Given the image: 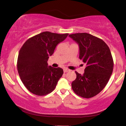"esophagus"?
Instances as JSON below:
<instances>
[{
    "label": "esophagus",
    "mask_w": 126,
    "mask_h": 126,
    "mask_svg": "<svg viewBox=\"0 0 126 126\" xmlns=\"http://www.w3.org/2000/svg\"><path fill=\"white\" fill-rule=\"evenodd\" d=\"M69 71H70V70L68 69H66V68H65V69H63V72H67Z\"/></svg>",
    "instance_id": "esophagus-1"
}]
</instances>
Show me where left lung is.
Wrapping results in <instances>:
<instances>
[{
	"label": "left lung",
	"mask_w": 126,
	"mask_h": 126,
	"mask_svg": "<svg viewBox=\"0 0 126 126\" xmlns=\"http://www.w3.org/2000/svg\"><path fill=\"white\" fill-rule=\"evenodd\" d=\"M69 36L79 44V58L86 65L83 75L75 72L72 90L81 97H93L105 87L113 72L111 51L102 39L88 33H76Z\"/></svg>",
	"instance_id": "1"
}]
</instances>
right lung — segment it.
Instances as JSON below:
<instances>
[{
  "label": "right lung",
  "instance_id": "add662e5",
  "mask_svg": "<svg viewBox=\"0 0 126 126\" xmlns=\"http://www.w3.org/2000/svg\"><path fill=\"white\" fill-rule=\"evenodd\" d=\"M68 35L44 32L28 39L21 46L17 57V71L24 85L32 94L43 96L55 89L63 70L48 67L47 61L57 44Z\"/></svg>",
  "mask_w": 126,
  "mask_h": 126
}]
</instances>
